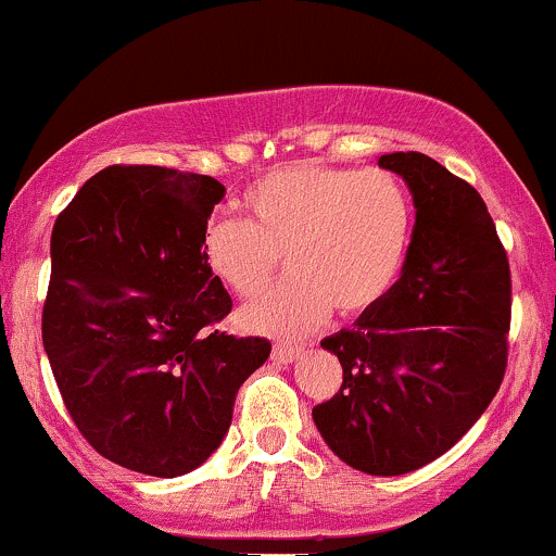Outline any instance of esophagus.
I'll list each match as a JSON object with an SVG mask.
<instances>
[{
	"label": "esophagus",
	"instance_id": "esophagus-1",
	"mask_svg": "<svg viewBox=\"0 0 556 556\" xmlns=\"http://www.w3.org/2000/svg\"><path fill=\"white\" fill-rule=\"evenodd\" d=\"M303 353H305V348H300V344H274L271 361L287 366V363H295Z\"/></svg>",
	"mask_w": 556,
	"mask_h": 556
}]
</instances>
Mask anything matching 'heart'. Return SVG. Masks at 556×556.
<instances>
[{
    "label": "heart",
    "mask_w": 556,
    "mask_h": 556,
    "mask_svg": "<svg viewBox=\"0 0 556 556\" xmlns=\"http://www.w3.org/2000/svg\"><path fill=\"white\" fill-rule=\"evenodd\" d=\"M245 222L214 219L201 256L240 298L271 282L279 256L295 279L240 311L242 329L308 334L331 316L358 318L397 285L410 253L416 212L392 172L295 162L271 169L240 198Z\"/></svg>",
    "instance_id": "heart-1"
}]
</instances>
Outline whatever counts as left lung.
Segmentation results:
<instances>
[{"mask_svg": "<svg viewBox=\"0 0 556 556\" xmlns=\"http://www.w3.org/2000/svg\"><path fill=\"white\" fill-rule=\"evenodd\" d=\"M416 206L392 292L353 329L321 340L342 387L314 407L329 450L368 476L442 457L483 416L507 368L509 264L473 185L418 151L379 156Z\"/></svg>", "mask_w": 556, "mask_h": 556, "instance_id": "left-lung-1", "label": "left lung"}]
</instances>
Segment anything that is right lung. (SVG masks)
I'll return each mask as SVG.
<instances>
[{
    "label": "right lung",
    "mask_w": 556,
    "mask_h": 556,
    "mask_svg": "<svg viewBox=\"0 0 556 556\" xmlns=\"http://www.w3.org/2000/svg\"><path fill=\"white\" fill-rule=\"evenodd\" d=\"M222 198L208 175L114 164L54 222L43 350L86 442L136 473L206 463L271 353L264 337L208 331L232 311L201 256Z\"/></svg>",
    "instance_id": "add662e5"
}]
</instances>
